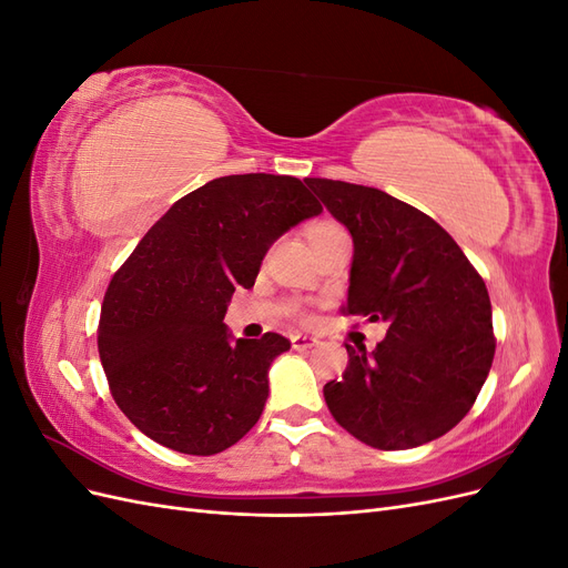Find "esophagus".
Here are the masks:
<instances>
[{"mask_svg":"<svg viewBox=\"0 0 568 568\" xmlns=\"http://www.w3.org/2000/svg\"><path fill=\"white\" fill-rule=\"evenodd\" d=\"M291 346H294V351H311V348L320 346V338L307 336V334H296V336H291Z\"/></svg>","mask_w":568,"mask_h":568,"instance_id":"1","label":"esophagus"}]
</instances>
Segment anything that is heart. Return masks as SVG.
Returning <instances> with one entry per match:
<instances>
[{
    "label": "heart",
    "mask_w": 568,
    "mask_h": 568,
    "mask_svg": "<svg viewBox=\"0 0 568 568\" xmlns=\"http://www.w3.org/2000/svg\"><path fill=\"white\" fill-rule=\"evenodd\" d=\"M332 230H336V227L329 225V222H317V225H313L311 230H307V239H315V236H320L324 232H332Z\"/></svg>",
    "instance_id": "obj_1"
}]
</instances>
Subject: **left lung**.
<instances>
[{"label":"left lung","mask_w":568,"mask_h":568,"mask_svg":"<svg viewBox=\"0 0 568 568\" xmlns=\"http://www.w3.org/2000/svg\"><path fill=\"white\" fill-rule=\"evenodd\" d=\"M353 236L343 315L388 324L372 353L348 351L324 386L334 419L372 448L407 450L448 434L476 403L495 355L486 282L436 220L382 189L307 178Z\"/></svg>","instance_id":"left-lung-1"}]
</instances>
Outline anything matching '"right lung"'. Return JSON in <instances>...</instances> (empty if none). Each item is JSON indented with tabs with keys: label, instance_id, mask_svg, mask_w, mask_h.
I'll use <instances>...</instances> for the list:
<instances>
[{
	"label": "right lung",
	"instance_id": "right-lung-1",
	"mask_svg": "<svg viewBox=\"0 0 568 568\" xmlns=\"http://www.w3.org/2000/svg\"><path fill=\"white\" fill-rule=\"evenodd\" d=\"M322 213L298 178L227 175L173 203L101 303L97 346L109 388L144 436L184 455H215L261 419L267 369L288 338L230 343L234 288L255 284L286 230Z\"/></svg>",
	"mask_w": 568,
	"mask_h": 568
}]
</instances>
